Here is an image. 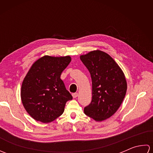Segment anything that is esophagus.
Returning <instances> with one entry per match:
<instances>
[{"mask_svg": "<svg viewBox=\"0 0 153 153\" xmlns=\"http://www.w3.org/2000/svg\"><path fill=\"white\" fill-rule=\"evenodd\" d=\"M77 96H78V93H74L72 94V97H74V98H76Z\"/></svg>", "mask_w": 153, "mask_h": 153, "instance_id": "obj_1", "label": "esophagus"}]
</instances>
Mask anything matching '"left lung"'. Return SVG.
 <instances>
[{"label":"left lung","mask_w":153,"mask_h":153,"mask_svg":"<svg viewBox=\"0 0 153 153\" xmlns=\"http://www.w3.org/2000/svg\"><path fill=\"white\" fill-rule=\"evenodd\" d=\"M92 79V100L84 113L97 122L108 119L120 108L127 91L125 75L114 60L97 50L81 55Z\"/></svg>","instance_id":"left-lung-1"}]
</instances>
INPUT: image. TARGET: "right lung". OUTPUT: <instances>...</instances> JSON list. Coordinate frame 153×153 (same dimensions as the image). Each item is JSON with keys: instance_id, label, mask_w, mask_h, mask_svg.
I'll return each instance as SVG.
<instances>
[{"instance_id": "obj_1", "label": "right lung", "mask_w": 153, "mask_h": 153, "mask_svg": "<svg viewBox=\"0 0 153 153\" xmlns=\"http://www.w3.org/2000/svg\"><path fill=\"white\" fill-rule=\"evenodd\" d=\"M71 60L70 56L45 55L32 64L22 82L21 99L34 120L43 123L54 121L62 114L68 100L72 99L60 79Z\"/></svg>"}]
</instances>
